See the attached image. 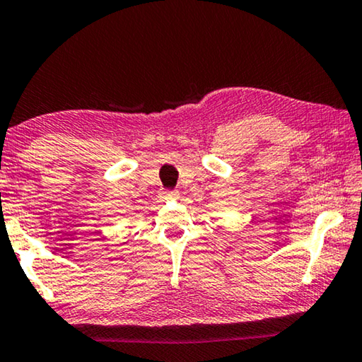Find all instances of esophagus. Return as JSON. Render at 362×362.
<instances>
[{"instance_id":"esophagus-1","label":"esophagus","mask_w":362,"mask_h":362,"mask_svg":"<svg viewBox=\"0 0 362 362\" xmlns=\"http://www.w3.org/2000/svg\"><path fill=\"white\" fill-rule=\"evenodd\" d=\"M175 194H177V192H174V190H165L160 193V197H163L164 199H170V198H174Z\"/></svg>"}]
</instances>
